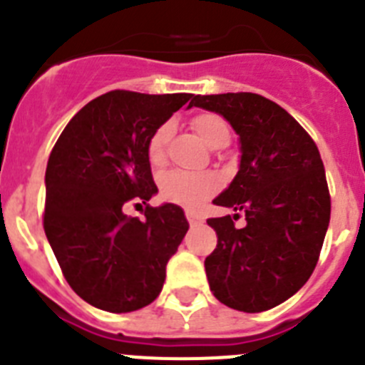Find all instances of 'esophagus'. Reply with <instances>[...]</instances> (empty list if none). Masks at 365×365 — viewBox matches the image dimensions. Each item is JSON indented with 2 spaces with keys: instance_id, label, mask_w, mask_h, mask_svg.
Returning <instances> with one entry per match:
<instances>
[{
  "instance_id": "34e87169",
  "label": "esophagus",
  "mask_w": 365,
  "mask_h": 365,
  "mask_svg": "<svg viewBox=\"0 0 365 365\" xmlns=\"http://www.w3.org/2000/svg\"><path fill=\"white\" fill-rule=\"evenodd\" d=\"M186 219L190 221V225H197L202 221V215L197 214L195 210H186Z\"/></svg>"
}]
</instances>
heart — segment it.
I'll return each instance as SVG.
<instances>
[{"label": "heart", "mask_w": 365, "mask_h": 365, "mask_svg": "<svg viewBox=\"0 0 365 365\" xmlns=\"http://www.w3.org/2000/svg\"><path fill=\"white\" fill-rule=\"evenodd\" d=\"M193 130L201 137L206 146L225 148L230 140V130L227 122L215 113H201L192 120ZM172 137V124L159 125L148 140L146 155L153 168L166 163V146ZM160 195L170 202L182 206H199L219 188V177L210 172H170L160 179Z\"/></svg>", "instance_id": "obj_1"}]
</instances>
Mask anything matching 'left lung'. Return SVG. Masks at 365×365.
Listing matches in <instances>:
<instances>
[{"instance_id": "1", "label": "left lung", "mask_w": 365, "mask_h": 365, "mask_svg": "<svg viewBox=\"0 0 365 365\" xmlns=\"http://www.w3.org/2000/svg\"><path fill=\"white\" fill-rule=\"evenodd\" d=\"M221 115L240 135V170L214 205L245 212L247 225L208 219L217 248L206 278L227 307L261 312L302 289L318 263L331 217L324 163L314 140L272 100L254 93L193 96L188 108Z\"/></svg>"}]
</instances>
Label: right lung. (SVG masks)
Masks as SVG:
<instances>
[{
	"mask_svg": "<svg viewBox=\"0 0 365 365\" xmlns=\"http://www.w3.org/2000/svg\"><path fill=\"white\" fill-rule=\"evenodd\" d=\"M192 98L188 93L109 91L66 125L45 170L43 228L67 283L89 305L131 312L160 294L166 265L188 232L182 208L131 202L159 192L146 148L151 133Z\"/></svg>",
	"mask_w": 365,
	"mask_h": 365,
	"instance_id": "1",
	"label": "right lung"
}]
</instances>
